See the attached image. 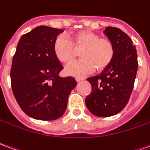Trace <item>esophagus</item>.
<instances>
[{"instance_id": "34e87169", "label": "esophagus", "mask_w": 150, "mask_h": 150, "mask_svg": "<svg viewBox=\"0 0 150 150\" xmlns=\"http://www.w3.org/2000/svg\"><path fill=\"white\" fill-rule=\"evenodd\" d=\"M82 80H84L83 77H79V76H76V77H75V81H77V82H78V81H82Z\"/></svg>"}]
</instances>
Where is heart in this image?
Instances as JSON below:
<instances>
[{"label":"heart","instance_id":"heart-1","mask_svg":"<svg viewBox=\"0 0 150 150\" xmlns=\"http://www.w3.org/2000/svg\"><path fill=\"white\" fill-rule=\"evenodd\" d=\"M81 50V60L68 65L65 74L81 76L92 73L97 68L104 70L112 63L115 55L113 44L108 38H102L94 32L81 30L70 36V39L60 36L53 43L56 57L64 64H70L76 57V50Z\"/></svg>","mask_w":150,"mask_h":150}]
</instances>
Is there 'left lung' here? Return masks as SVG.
<instances>
[{"label": "left lung", "instance_id": "left-lung-1", "mask_svg": "<svg viewBox=\"0 0 150 150\" xmlns=\"http://www.w3.org/2000/svg\"><path fill=\"white\" fill-rule=\"evenodd\" d=\"M104 33L113 44L112 63L98 76L87 78L92 91L86 98L88 110L98 117H111L124 109L133 91L138 68L137 54L133 40L115 27H107Z\"/></svg>", "mask_w": 150, "mask_h": 150}]
</instances>
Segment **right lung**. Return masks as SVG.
Instances as JSON below:
<instances>
[{"label": "right lung", "instance_id": "add662e5", "mask_svg": "<svg viewBox=\"0 0 150 150\" xmlns=\"http://www.w3.org/2000/svg\"><path fill=\"white\" fill-rule=\"evenodd\" d=\"M62 29L40 25L24 34L13 56L10 77L13 93L21 109L33 118L52 121L66 110L74 77H60L63 66L53 52Z\"/></svg>", "mask_w": 150, "mask_h": 150}]
</instances>
